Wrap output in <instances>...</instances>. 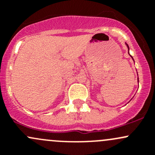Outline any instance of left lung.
Here are the masks:
<instances>
[{
	"mask_svg": "<svg viewBox=\"0 0 155 155\" xmlns=\"http://www.w3.org/2000/svg\"><path fill=\"white\" fill-rule=\"evenodd\" d=\"M126 45H127V48H128V53H129V46H128L127 44H126ZM131 58H133L132 56H131ZM133 59H134V58H133ZM138 82H139V78H138Z\"/></svg>",
	"mask_w": 155,
	"mask_h": 155,
	"instance_id": "left-lung-1",
	"label": "left lung"
}]
</instances>
